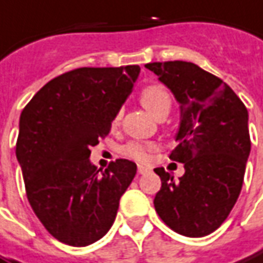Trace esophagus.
Wrapping results in <instances>:
<instances>
[{"label": "esophagus", "mask_w": 263, "mask_h": 263, "mask_svg": "<svg viewBox=\"0 0 263 263\" xmlns=\"http://www.w3.org/2000/svg\"><path fill=\"white\" fill-rule=\"evenodd\" d=\"M151 168H148V167H144V165H138V173L139 174H146V173H149Z\"/></svg>", "instance_id": "esophagus-1"}]
</instances>
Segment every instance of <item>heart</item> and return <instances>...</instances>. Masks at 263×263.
Returning a JSON list of instances; mask_svg holds the SVG:
<instances>
[{"mask_svg":"<svg viewBox=\"0 0 263 263\" xmlns=\"http://www.w3.org/2000/svg\"><path fill=\"white\" fill-rule=\"evenodd\" d=\"M141 102L154 117H160L162 114H168L171 108V96L167 89L161 85H151L142 89ZM121 114L118 112L114 118V125L119 124ZM155 144L145 141H131L124 146V155L138 162H146L151 160V154L155 151Z\"/></svg>","mask_w":263,"mask_h":263,"instance_id":"1","label":"heart"}]
</instances>
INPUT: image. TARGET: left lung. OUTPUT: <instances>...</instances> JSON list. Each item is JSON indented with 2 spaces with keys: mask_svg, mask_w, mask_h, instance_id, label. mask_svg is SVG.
Segmentation results:
<instances>
[{
  "mask_svg": "<svg viewBox=\"0 0 263 263\" xmlns=\"http://www.w3.org/2000/svg\"><path fill=\"white\" fill-rule=\"evenodd\" d=\"M174 93L181 122L171 151L185 173L174 177L160 167L155 212L180 235L203 237L228 219L243 184L251 153L248 110L230 86L190 62L145 64Z\"/></svg>",
  "mask_w": 263,
  "mask_h": 263,
  "instance_id": "obj_1",
  "label": "left lung"
}]
</instances>
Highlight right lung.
Wrapping results in <instances>:
<instances>
[{
    "label": "right lung",
    "mask_w": 263,
    "mask_h": 263,
    "mask_svg": "<svg viewBox=\"0 0 263 263\" xmlns=\"http://www.w3.org/2000/svg\"><path fill=\"white\" fill-rule=\"evenodd\" d=\"M139 70L129 64L66 71L46 83L21 112L15 154L27 199L62 243L87 246L105 236L137 174L135 162L117 160L102 171L89 157L110 131Z\"/></svg>",
    "instance_id": "1"
}]
</instances>
